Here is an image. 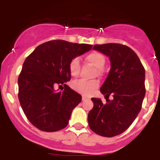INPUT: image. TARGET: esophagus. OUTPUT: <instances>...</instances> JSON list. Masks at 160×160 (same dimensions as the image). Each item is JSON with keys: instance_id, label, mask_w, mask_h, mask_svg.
<instances>
[{"instance_id": "esophagus-1", "label": "esophagus", "mask_w": 160, "mask_h": 160, "mask_svg": "<svg viewBox=\"0 0 160 160\" xmlns=\"http://www.w3.org/2000/svg\"><path fill=\"white\" fill-rule=\"evenodd\" d=\"M88 100H89V98H88V97H84V96H83V97H82V101H88Z\"/></svg>"}]
</instances>
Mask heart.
Segmentation results:
<instances>
[{
	"mask_svg": "<svg viewBox=\"0 0 160 160\" xmlns=\"http://www.w3.org/2000/svg\"><path fill=\"white\" fill-rule=\"evenodd\" d=\"M86 61L97 68V74L101 73V68L105 63V58L103 55L97 51H92L88 54L85 57ZM80 63L79 58H73L69 63V72L71 76L76 77L80 73ZM99 86V82L97 80H79L72 83V87L75 91L78 92L84 95H90Z\"/></svg>",
	"mask_w": 160,
	"mask_h": 160,
	"instance_id": "heart-1",
	"label": "heart"
}]
</instances>
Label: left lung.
Returning <instances> with one entry per match:
<instances>
[{
	"mask_svg": "<svg viewBox=\"0 0 160 160\" xmlns=\"http://www.w3.org/2000/svg\"><path fill=\"white\" fill-rule=\"evenodd\" d=\"M94 50L109 58L111 68L101 86L106 102L92 98L93 108L88 115V126L96 134L113 137L130 127L141 110L145 97V69L131 48L119 43L95 45ZM113 96L112 101L108 100Z\"/></svg>",
	"mask_w": 160,
	"mask_h": 160,
	"instance_id": "1",
	"label": "left lung"
}]
</instances>
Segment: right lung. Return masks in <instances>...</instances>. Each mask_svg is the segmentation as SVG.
Here are the masks:
<instances>
[{
	"instance_id": "obj_1",
	"label": "right lung",
	"mask_w": 160,
	"mask_h": 160,
	"mask_svg": "<svg viewBox=\"0 0 160 160\" xmlns=\"http://www.w3.org/2000/svg\"><path fill=\"white\" fill-rule=\"evenodd\" d=\"M92 47L51 40L36 47L26 58L18 76V99L25 115L36 128L55 132L68 126L72 110L82 100L65 84L71 80L69 63ZM57 85H63L65 90L56 91Z\"/></svg>"
}]
</instances>
